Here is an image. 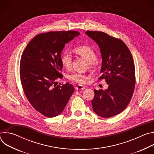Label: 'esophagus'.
Returning a JSON list of instances; mask_svg holds the SVG:
<instances>
[{
    "label": "esophagus",
    "instance_id": "esophagus-1",
    "mask_svg": "<svg viewBox=\"0 0 154 154\" xmlns=\"http://www.w3.org/2000/svg\"><path fill=\"white\" fill-rule=\"evenodd\" d=\"M86 88L84 86H82V85H79L76 87V90H85Z\"/></svg>",
    "mask_w": 154,
    "mask_h": 154
}]
</instances>
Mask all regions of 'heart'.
<instances>
[{
	"label": "heart",
	"mask_w": 154,
	"mask_h": 154,
	"mask_svg": "<svg viewBox=\"0 0 154 154\" xmlns=\"http://www.w3.org/2000/svg\"><path fill=\"white\" fill-rule=\"evenodd\" d=\"M75 51L84 60L90 63L91 66H93L96 64L97 54L94 49L90 46L85 45L79 46L75 49ZM61 61L65 68H69L71 67L72 63V55L69 51L66 50L62 52L61 55ZM88 77L87 75L78 72H73L68 76V78L71 80L80 85L85 83Z\"/></svg>",
	"instance_id": "heart-1"
}]
</instances>
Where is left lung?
<instances>
[{
    "mask_svg": "<svg viewBox=\"0 0 154 154\" xmlns=\"http://www.w3.org/2000/svg\"><path fill=\"white\" fill-rule=\"evenodd\" d=\"M99 46L102 66L100 80L108 85L105 90H94L93 109L97 115L108 118L119 114L127 107L134 94L135 70L134 59L125 44L102 32H86Z\"/></svg>",
    "mask_w": 154,
    "mask_h": 154,
    "instance_id": "1",
    "label": "left lung"
}]
</instances>
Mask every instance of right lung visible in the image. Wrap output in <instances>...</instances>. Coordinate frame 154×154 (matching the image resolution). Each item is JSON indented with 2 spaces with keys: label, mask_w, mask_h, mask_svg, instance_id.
Returning a JSON list of instances; mask_svg holds the SVG:
<instances>
[{
  "label": "right lung",
  "mask_w": 154,
  "mask_h": 154,
  "mask_svg": "<svg viewBox=\"0 0 154 154\" xmlns=\"http://www.w3.org/2000/svg\"><path fill=\"white\" fill-rule=\"evenodd\" d=\"M80 35L77 31L51 32L36 35L26 48L20 62L24 92L36 111L48 118L59 115L74 91L72 85H54L61 79V52ZM61 85V84H60Z\"/></svg>",
  "instance_id": "right-lung-1"
}]
</instances>
